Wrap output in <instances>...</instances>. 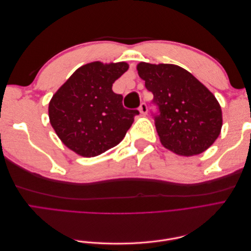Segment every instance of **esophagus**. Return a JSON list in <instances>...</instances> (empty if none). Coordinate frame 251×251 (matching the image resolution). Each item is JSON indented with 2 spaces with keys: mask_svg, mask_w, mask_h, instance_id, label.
Listing matches in <instances>:
<instances>
[{
  "mask_svg": "<svg viewBox=\"0 0 251 251\" xmlns=\"http://www.w3.org/2000/svg\"><path fill=\"white\" fill-rule=\"evenodd\" d=\"M139 112H140L141 115H146V114L148 113V107H147V104L144 103V102H142V103L140 104Z\"/></svg>",
  "mask_w": 251,
  "mask_h": 251,
  "instance_id": "1",
  "label": "esophagus"
}]
</instances>
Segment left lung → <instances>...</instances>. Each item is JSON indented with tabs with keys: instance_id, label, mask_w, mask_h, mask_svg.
I'll use <instances>...</instances> for the list:
<instances>
[{
	"instance_id": "8db88e82",
	"label": "left lung",
	"mask_w": 251,
	"mask_h": 251,
	"mask_svg": "<svg viewBox=\"0 0 251 251\" xmlns=\"http://www.w3.org/2000/svg\"><path fill=\"white\" fill-rule=\"evenodd\" d=\"M136 68L160 110L155 126L162 146L185 157L211 147L223 125L221 105L215 95L177 65L140 62Z\"/></svg>"
}]
</instances>
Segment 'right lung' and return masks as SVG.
I'll return each mask as SVG.
<instances>
[{"mask_svg": "<svg viewBox=\"0 0 251 251\" xmlns=\"http://www.w3.org/2000/svg\"><path fill=\"white\" fill-rule=\"evenodd\" d=\"M128 69L126 62H92L79 67L53 94L50 124L65 146L81 157L104 153L125 138L137 110L123 105L113 83Z\"/></svg>", "mask_w": 251, "mask_h": 251, "instance_id": "obj_1", "label": "right lung"}]
</instances>
